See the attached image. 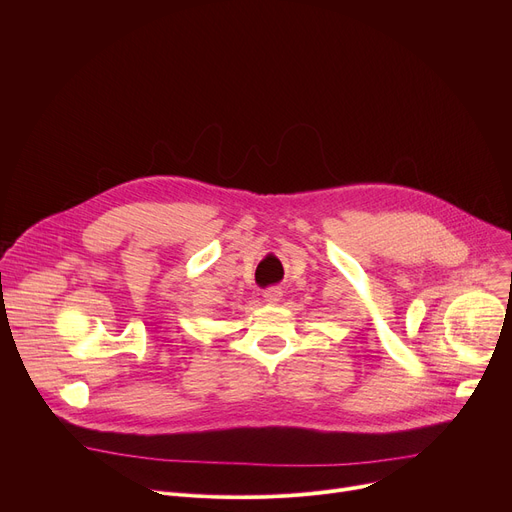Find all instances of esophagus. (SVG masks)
Wrapping results in <instances>:
<instances>
[{"label":"esophagus","instance_id":"34e87169","mask_svg":"<svg viewBox=\"0 0 512 512\" xmlns=\"http://www.w3.org/2000/svg\"><path fill=\"white\" fill-rule=\"evenodd\" d=\"M282 299V290L278 286H272V288H265L263 290V301L265 303H278Z\"/></svg>","mask_w":512,"mask_h":512}]
</instances>
